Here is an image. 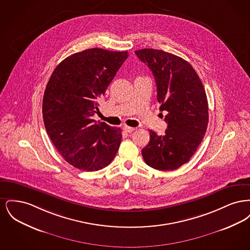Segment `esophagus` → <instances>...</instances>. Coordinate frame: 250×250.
Segmentation results:
<instances>
[{
    "label": "esophagus",
    "mask_w": 250,
    "mask_h": 250,
    "mask_svg": "<svg viewBox=\"0 0 250 250\" xmlns=\"http://www.w3.org/2000/svg\"><path fill=\"white\" fill-rule=\"evenodd\" d=\"M124 129H125V132H127V133H131V132H133V131L135 130L134 127H130V126H127V125H125V126H124Z\"/></svg>",
    "instance_id": "obj_1"
}]
</instances>
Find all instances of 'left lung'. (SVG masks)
<instances>
[{"label": "left lung", "instance_id": "left-lung-1", "mask_svg": "<svg viewBox=\"0 0 250 250\" xmlns=\"http://www.w3.org/2000/svg\"><path fill=\"white\" fill-rule=\"evenodd\" d=\"M135 53L153 73L159 109L167 112L165 134L150 130L143 159L155 169H176L189 161L206 133L209 115L204 87L190 63L181 57L154 48Z\"/></svg>", "mask_w": 250, "mask_h": 250}]
</instances>
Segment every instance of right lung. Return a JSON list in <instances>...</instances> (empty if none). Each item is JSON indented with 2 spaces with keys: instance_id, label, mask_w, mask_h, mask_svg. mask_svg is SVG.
<instances>
[{
  "instance_id": "obj_1",
  "label": "right lung",
  "mask_w": 250,
  "mask_h": 250,
  "mask_svg": "<svg viewBox=\"0 0 250 250\" xmlns=\"http://www.w3.org/2000/svg\"><path fill=\"white\" fill-rule=\"evenodd\" d=\"M127 51L89 48L62 61L52 72L43 97V119L61 155L79 169L108 166L119 149L121 128L93 119Z\"/></svg>"
}]
</instances>
